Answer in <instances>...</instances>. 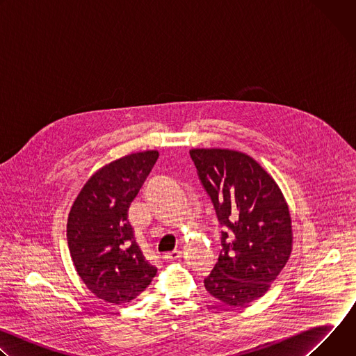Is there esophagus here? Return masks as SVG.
I'll use <instances>...</instances> for the list:
<instances>
[{
  "instance_id": "34e87169",
  "label": "esophagus",
  "mask_w": 356,
  "mask_h": 356,
  "mask_svg": "<svg viewBox=\"0 0 356 356\" xmlns=\"http://www.w3.org/2000/svg\"><path fill=\"white\" fill-rule=\"evenodd\" d=\"M183 257V253L180 250H173L170 253H166V255H163V259L166 262H172V261H179L180 258Z\"/></svg>"
}]
</instances>
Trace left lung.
Wrapping results in <instances>:
<instances>
[{
    "instance_id": "obj_1",
    "label": "left lung",
    "mask_w": 356,
    "mask_h": 356,
    "mask_svg": "<svg viewBox=\"0 0 356 356\" xmlns=\"http://www.w3.org/2000/svg\"><path fill=\"white\" fill-rule=\"evenodd\" d=\"M198 180L222 227L206 290L228 306L262 297L291 252V220L276 181L258 162L228 149H191Z\"/></svg>"
}]
</instances>
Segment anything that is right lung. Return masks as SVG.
Segmentation results:
<instances>
[{
  "mask_svg": "<svg viewBox=\"0 0 356 356\" xmlns=\"http://www.w3.org/2000/svg\"><path fill=\"white\" fill-rule=\"evenodd\" d=\"M159 152L146 150L99 169L84 184L67 220V243L76 270L98 298L129 302L155 277L128 220Z\"/></svg>",
  "mask_w": 356,
  "mask_h": 356,
  "instance_id": "obj_1",
  "label": "right lung"
}]
</instances>
